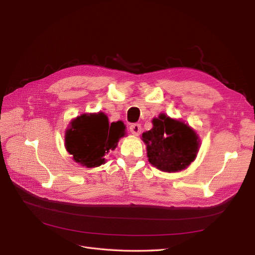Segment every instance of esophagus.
Returning a JSON list of instances; mask_svg holds the SVG:
<instances>
[{
	"label": "esophagus",
	"mask_w": 255,
	"mask_h": 255,
	"mask_svg": "<svg viewBox=\"0 0 255 255\" xmlns=\"http://www.w3.org/2000/svg\"><path fill=\"white\" fill-rule=\"evenodd\" d=\"M129 130L130 133L135 136H138L141 133V126L138 125V123H134V125L129 126Z\"/></svg>",
	"instance_id": "1"
}]
</instances>
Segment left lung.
I'll list each match as a JSON object with an SVG mask.
<instances>
[{
    "label": "left lung",
    "mask_w": 255,
    "mask_h": 255,
    "mask_svg": "<svg viewBox=\"0 0 255 255\" xmlns=\"http://www.w3.org/2000/svg\"><path fill=\"white\" fill-rule=\"evenodd\" d=\"M153 128L142 133L149 163L164 172H179L197 157L200 138L187 123L159 114L152 120Z\"/></svg>",
    "instance_id": "obj_1"
}]
</instances>
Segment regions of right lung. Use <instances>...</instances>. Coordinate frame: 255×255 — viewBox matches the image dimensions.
<instances>
[{"label":"right lung","mask_w":255,"mask_h":255,"mask_svg":"<svg viewBox=\"0 0 255 255\" xmlns=\"http://www.w3.org/2000/svg\"><path fill=\"white\" fill-rule=\"evenodd\" d=\"M126 134L125 123H110L102 112L82 114L69 123L65 148L75 163L95 168L106 163L104 156L117 148L119 139Z\"/></svg>","instance_id":"1"}]
</instances>
